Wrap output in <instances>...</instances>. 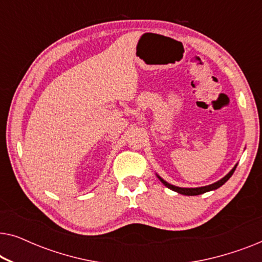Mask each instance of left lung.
<instances>
[{
    "label": "left lung",
    "mask_w": 262,
    "mask_h": 262,
    "mask_svg": "<svg viewBox=\"0 0 262 262\" xmlns=\"http://www.w3.org/2000/svg\"><path fill=\"white\" fill-rule=\"evenodd\" d=\"M236 169V166L232 168V169L230 170V173L225 175V177L223 179H221L220 181L214 182V184L212 185H209V186H204V187H196V188H182V187H177V186H173L170 184H168V182H166L163 180V179H161L159 177V179L161 180V182L166 186V187L170 188L171 191H175L178 193H180V194H185V195H199V194H203V193L205 192H209V191H213V189H217L218 187H221L222 185H224L225 182H227L229 179H230V177L232 174H234V171Z\"/></svg>",
    "instance_id": "1"
}]
</instances>
